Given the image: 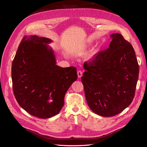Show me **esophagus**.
Returning <instances> with one entry per match:
<instances>
[{
    "label": "esophagus",
    "mask_w": 147,
    "mask_h": 147,
    "mask_svg": "<svg viewBox=\"0 0 147 147\" xmlns=\"http://www.w3.org/2000/svg\"><path fill=\"white\" fill-rule=\"evenodd\" d=\"M77 75H78V78H81L82 77V75H83V73L81 70H78L77 72Z\"/></svg>",
    "instance_id": "1"
}]
</instances>
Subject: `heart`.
I'll return each mask as SVG.
<instances>
[{
    "instance_id": "obj_1",
    "label": "heart",
    "mask_w": 147,
    "mask_h": 147,
    "mask_svg": "<svg viewBox=\"0 0 147 147\" xmlns=\"http://www.w3.org/2000/svg\"><path fill=\"white\" fill-rule=\"evenodd\" d=\"M93 55H94V54H91V55H90V56H89V57H88V59H91V58H92V56H93Z\"/></svg>"
}]
</instances>
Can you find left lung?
<instances>
[{"label": "left lung", "mask_w": 147, "mask_h": 147, "mask_svg": "<svg viewBox=\"0 0 147 147\" xmlns=\"http://www.w3.org/2000/svg\"><path fill=\"white\" fill-rule=\"evenodd\" d=\"M109 48L84 63L81 80L88 106L102 117L115 116L134 99L139 66L131 44L120 34L111 35Z\"/></svg>", "instance_id": "8db88e82"}]
</instances>
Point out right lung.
Instances as JSON below:
<instances>
[{
  "label": "right lung",
  "mask_w": 147,
  "mask_h": 147,
  "mask_svg": "<svg viewBox=\"0 0 147 147\" xmlns=\"http://www.w3.org/2000/svg\"><path fill=\"white\" fill-rule=\"evenodd\" d=\"M50 38L31 35L20 43L11 66L13 94L26 112L39 118L58 114L64 104V96L77 79L75 67L56 65Z\"/></svg>",
  "instance_id": "1"
}]
</instances>
